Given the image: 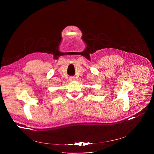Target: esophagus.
<instances>
[{
    "label": "esophagus",
    "instance_id": "1",
    "mask_svg": "<svg viewBox=\"0 0 154 154\" xmlns=\"http://www.w3.org/2000/svg\"><path fill=\"white\" fill-rule=\"evenodd\" d=\"M70 80H74V77H72V78H71V79H70Z\"/></svg>",
    "mask_w": 154,
    "mask_h": 154
}]
</instances>
